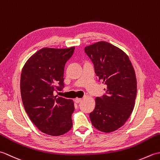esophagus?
<instances>
[{
    "mask_svg": "<svg viewBox=\"0 0 160 160\" xmlns=\"http://www.w3.org/2000/svg\"><path fill=\"white\" fill-rule=\"evenodd\" d=\"M74 101L76 102V103H79V102H80L81 101H82V98H76V99L74 100Z\"/></svg>",
    "mask_w": 160,
    "mask_h": 160,
    "instance_id": "1",
    "label": "esophagus"
}]
</instances>
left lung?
Here are the masks:
<instances>
[{
	"instance_id": "8db88e82",
	"label": "left lung",
	"mask_w": 160,
	"mask_h": 160,
	"mask_svg": "<svg viewBox=\"0 0 160 160\" xmlns=\"http://www.w3.org/2000/svg\"><path fill=\"white\" fill-rule=\"evenodd\" d=\"M84 52L93 63L99 80L107 85L106 94L96 98L89 117L93 127L111 132L122 127L130 117L137 95L135 70L127 53L112 44L100 41Z\"/></svg>"
}]
</instances>
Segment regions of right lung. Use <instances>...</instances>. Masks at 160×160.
<instances>
[{
  "mask_svg": "<svg viewBox=\"0 0 160 160\" xmlns=\"http://www.w3.org/2000/svg\"><path fill=\"white\" fill-rule=\"evenodd\" d=\"M75 47H45L32 55L20 76V93L24 108L36 127L52 136L64 135L72 128V100L54 96L64 87V70Z\"/></svg>",
  "mask_w": 160,
  "mask_h": 160,
  "instance_id": "add662e5",
  "label": "right lung"
}]
</instances>
